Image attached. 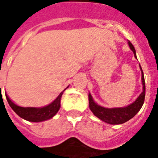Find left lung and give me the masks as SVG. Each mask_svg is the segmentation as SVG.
I'll return each instance as SVG.
<instances>
[{
  "instance_id": "1",
  "label": "left lung",
  "mask_w": 158,
  "mask_h": 158,
  "mask_svg": "<svg viewBox=\"0 0 158 158\" xmlns=\"http://www.w3.org/2000/svg\"><path fill=\"white\" fill-rule=\"evenodd\" d=\"M129 47L131 49L135 57L137 59L136 56V52L132 45V43L130 41L128 42ZM141 69V80H142L143 85V92L140 94V95L137 98L134 102H132L130 105L124 106V107H113V108H107L104 107L102 106H100L95 102L92 97L91 94H89V108L95 116L99 118L104 122L110 124V125H120L123 123L126 122L128 120H130L131 118H133L136 114H137L139 110L142 107L143 104L144 102L145 98V80L143 72L142 70V68L140 66Z\"/></svg>"
}]
</instances>
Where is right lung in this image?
<instances>
[{
  "label": "right lung",
  "mask_w": 158,
  "mask_h": 158,
  "mask_svg": "<svg viewBox=\"0 0 158 158\" xmlns=\"http://www.w3.org/2000/svg\"><path fill=\"white\" fill-rule=\"evenodd\" d=\"M66 89H64L52 102L42 107H32V106L23 107V106L16 105L12 100H10L7 94H6V97L9 105L10 106L12 110L19 116L23 118V120L31 121V122H42V121H45L52 118L58 112V110L60 108V99H61L62 94Z\"/></svg>",
  "instance_id": "1"
}]
</instances>
